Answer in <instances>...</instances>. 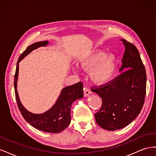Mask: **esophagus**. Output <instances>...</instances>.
Segmentation results:
<instances>
[{
  "label": "esophagus",
  "instance_id": "esophagus-1",
  "mask_svg": "<svg viewBox=\"0 0 156 156\" xmlns=\"http://www.w3.org/2000/svg\"><path fill=\"white\" fill-rule=\"evenodd\" d=\"M92 92V91L88 88H84V96L85 97H87L90 94H91Z\"/></svg>",
  "mask_w": 156,
  "mask_h": 156
}]
</instances>
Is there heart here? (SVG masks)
I'll use <instances>...</instances> for the list:
<instances>
[{
	"instance_id": "obj_1",
	"label": "heart",
	"mask_w": 156,
	"mask_h": 156,
	"mask_svg": "<svg viewBox=\"0 0 156 156\" xmlns=\"http://www.w3.org/2000/svg\"><path fill=\"white\" fill-rule=\"evenodd\" d=\"M79 64L84 70L90 71V77L97 84H105L115 78L117 72L116 56L101 50H94L83 56Z\"/></svg>"
}]
</instances>
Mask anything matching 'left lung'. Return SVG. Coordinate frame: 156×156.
Instances as JSON below:
<instances>
[{"mask_svg": "<svg viewBox=\"0 0 156 156\" xmlns=\"http://www.w3.org/2000/svg\"><path fill=\"white\" fill-rule=\"evenodd\" d=\"M121 41L125 52L119 71L125 72L104 85L91 88L102 100L96 121L108 131L122 129L133 122L142 109L146 95V74L139 52L133 44Z\"/></svg>", "mask_w": 156, "mask_h": 156, "instance_id": "1", "label": "left lung"}]
</instances>
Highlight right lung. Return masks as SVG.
I'll list each match as a JSON object with an SVG mask.
<instances>
[{
	"instance_id": "add662e5",
	"label": "right lung",
	"mask_w": 156,
	"mask_h": 156,
	"mask_svg": "<svg viewBox=\"0 0 156 156\" xmlns=\"http://www.w3.org/2000/svg\"><path fill=\"white\" fill-rule=\"evenodd\" d=\"M48 44V41L36 42L28 47L21 55L17 62L16 71L14 76V88L18 108L28 123L42 131L58 133L66 128L70 123L71 107L73 101L83 97V83L79 82L72 86L64 88L53 107L42 114H34L28 111L21 103L17 90L19 63L32 51L40 47L45 46Z\"/></svg>"
}]
</instances>
